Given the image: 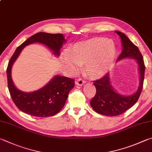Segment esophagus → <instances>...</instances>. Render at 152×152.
<instances>
[{"instance_id":"1","label":"esophagus","mask_w":152,"mask_h":152,"mask_svg":"<svg viewBox=\"0 0 152 152\" xmlns=\"http://www.w3.org/2000/svg\"><path fill=\"white\" fill-rule=\"evenodd\" d=\"M75 83L77 85V86H82L84 83H86V81L83 80V79H77V80L75 81Z\"/></svg>"}]
</instances>
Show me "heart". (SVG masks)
Returning a JSON list of instances; mask_svg holds the SVG:
<instances>
[{
    "mask_svg": "<svg viewBox=\"0 0 152 152\" xmlns=\"http://www.w3.org/2000/svg\"><path fill=\"white\" fill-rule=\"evenodd\" d=\"M116 49L110 40L93 38L74 45L63 63L71 73H77L85 64V72L92 79L102 78L112 68Z\"/></svg>",
    "mask_w": 152,
    "mask_h": 152,
    "instance_id": "heart-1",
    "label": "heart"
}]
</instances>
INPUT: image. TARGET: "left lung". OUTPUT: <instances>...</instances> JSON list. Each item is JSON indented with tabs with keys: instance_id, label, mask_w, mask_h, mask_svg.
I'll return each instance as SVG.
<instances>
[{
	"instance_id": "obj_1",
	"label": "left lung",
	"mask_w": 152,
	"mask_h": 152,
	"mask_svg": "<svg viewBox=\"0 0 152 152\" xmlns=\"http://www.w3.org/2000/svg\"><path fill=\"white\" fill-rule=\"evenodd\" d=\"M121 39L122 51L117 61L126 58H134L137 61L140 73V86L137 91L130 95L118 94L111 85L110 74L107 73L102 79L94 81L96 94L90 102L95 112L107 116H117L131 108L139 99L143 89L145 65L143 58L138 48L121 32L116 31Z\"/></svg>"
}]
</instances>
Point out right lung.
Wrapping results in <instances>:
<instances>
[{
    "label": "right lung",
    "mask_w": 152,
    "mask_h": 152,
    "mask_svg": "<svg viewBox=\"0 0 152 152\" xmlns=\"http://www.w3.org/2000/svg\"><path fill=\"white\" fill-rule=\"evenodd\" d=\"M63 34H50L40 32L18 46L12 55L7 66L8 87L13 102L19 110L28 115L46 118L53 116L62 110L69 91L75 86V80L66 77L55 75L42 88L33 92L20 91L13 83L11 77L12 66L22 50L27 45L39 42L47 46L55 56L60 55V49L66 42Z\"/></svg>",
    "instance_id": "right-lung-1"
}]
</instances>
